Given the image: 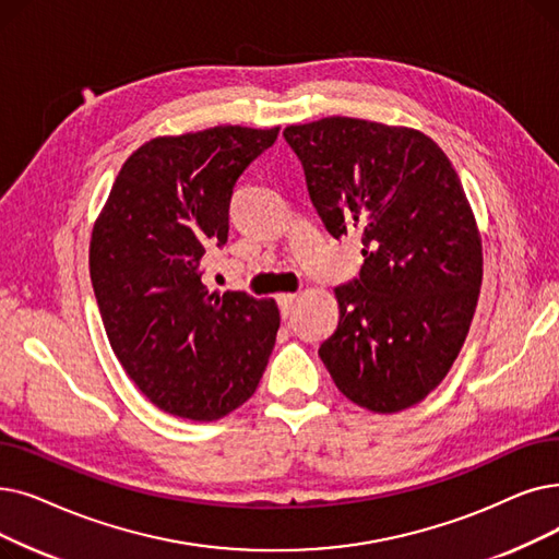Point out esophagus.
Listing matches in <instances>:
<instances>
[{
    "label": "esophagus",
    "mask_w": 559,
    "mask_h": 559,
    "mask_svg": "<svg viewBox=\"0 0 559 559\" xmlns=\"http://www.w3.org/2000/svg\"><path fill=\"white\" fill-rule=\"evenodd\" d=\"M278 301V308H281V314L287 320L289 314H293V308H295V301H297V295H278L276 297Z\"/></svg>",
    "instance_id": "34e87169"
}]
</instances>
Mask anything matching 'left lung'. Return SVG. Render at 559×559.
<instances>
[{
    "mask_svg": "<svg viewBox=\"0 0 559 559\" xmlns=\"http://www.w3.org/2000/svg\"><path fill=\"white\" fill-rule=\"evenodd\" d=\"M283 136L326 230H358L366 258L335 287L340 320L320 358L347 400L397 414L445 379L473 322L481 239L464 187L411 128L329 116Z\"/></svg>",
    "mask_w": 559,
    "mask_h": 559,
    "instance_id": "obj_1",
    "label": "left lung"
}]
</instances>
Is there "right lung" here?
Masks as SVG:
<instances>
[{"instance_id":"1","label":"right lung","mask_w":559,"mask_h":559,"mask_svg":"<svg viewBox=\"0 0 559 559\" xmlns=\"http://www.w3.org/2000/svg\"><path fill=\"white\" fill-rule=\"evenodd\" d=\"M278 128L157 136L120 168L93 226L91 283L109 345L155 406L210 423L245 404L276 343L274 299L210 293L203 258L228 241L233 187Z\"/></svg>"}]
</instances>
